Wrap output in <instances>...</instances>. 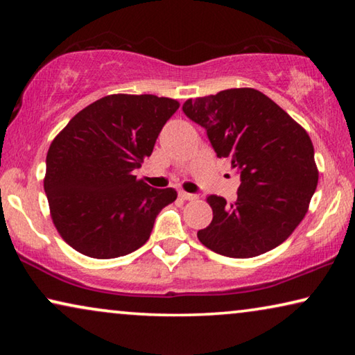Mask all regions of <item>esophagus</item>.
<instances>
[{"label": "esophagus", "instance_id": "34e87169", "mask_svg": "<svg viewBox=\"0 0 355 355\" xmlns=\"http://www.w3.org/2000/svg\"><path fill=\"white\" fill-rule=\"evenodd\" d=\"M178 196L182 197L183 200H196V199H199V196H197V194H191V192H184V191H180Z\"/></svg>", "mask_w": 355, "mask_h": 355}]
</instances>
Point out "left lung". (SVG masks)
<instances>
[{"label":"left lung","instance_id":"left-lung-1","mask_svg":"<svg viewBox=\"0 0 355 355\" xmlns=\"http://www.w3.org/2000/svg\"><path fill=\"white\" fill-rule=\"evenodd\" d=\"M183 112L205 128L219 158L241 178L238 199L209 196L213 220L197 232L208 249L230 258L272 250L307 213L318 184L315 150L299 123L255 89H227L188 100Z\"/></svg>","mask_w":355,"mask_h":355}]
</instances>
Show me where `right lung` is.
<instances>
[{
	"instance_id": "right-lung-1",
	"label": "right lung",
	"mask_w": 355,
	"mask_h": 355,
	"mask_svg": "<svg viewBox=\"0 0 355 355\" xmlns=\"http://www.w3.org/2000/svg\"><path fill=\"white\" fill-rule=\"evenodd\" d=\"M180 107L156 95H107L70 120L46 155L45 194L58 232L92 258L128 255L147 243L172 188L136 180L144 158Z\"/></svg>"
}]
</instances>
